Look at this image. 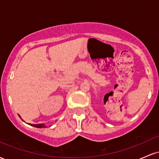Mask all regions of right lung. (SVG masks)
I'll return each mask as SVG.
<instances>
[{
    "label": "right lung",
    "instance_id": "1",
    "mask_svg": "<svg viewBox=\"0 0 159 159\" xmlns=\"http://www.w3.org/2000/svg\"><path fill=\"white\" fill-rule=\"evenodd\" d=\"M21 117V116H20ZM29 125H32V126L36 127V128H39V129H42V128H46L47 126L45 125L44 123H40V124H29Z\"/></svg>",
    "mask_w": 159,
    "mask_h": 159
}]
</instances>
